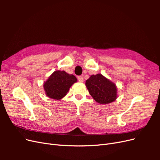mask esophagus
<instances>
[{"instance_id":"1","label":"esophagus","mask_w":160,"mask_h":160,"mask_svg":"<svg viewBox=\"0 0 160 160\" xmlns=\"http://www.w3.org/2000/svg\"><path fill=\"white\" fill-rule=\"evenodd\" d=\"M77 78H78V80H79V82H83V77H81V76H79L78 77H77Z\"/></svg>"}]
</instances>
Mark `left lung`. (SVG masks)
I'll list each match as a JSON object with an SVG mask.
<instances>
[{
	"mask_svg": "<svg viewBox=\"0 0 160 160\" xmlns=\"http://www.w3.org/2000/svg\"><path fill=\"white\" fill-rule=\"evenodd\" d=\"M85 85L92 98L100 104L111 103L118 98L116 85L100 73L92 75L86 81Z\"/></svg>",
	"mask_w": 160,
	"mask_h": 160,
	"instance_id": "8db88e82",
	"label": "left lung"
}]
</instances>
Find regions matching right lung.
<instances>
[{
    "label": "right lung",
    "instance_id": "right-lung-1",
    "mask_svg": "<svg viewBox=\"0 0 160 160\" xmlns=\"http://www.w3.org/2000/svg\"><path fill=\"white\" fill-rule=\"evenodd\" d=\"M77 81L75 75L67 73L65 71H55L44 82L43 88L47 97L59 100L64 98Z\"/></svg>",
    "mask_w": 160,
    "mask_h": 160
}]
</instances>
